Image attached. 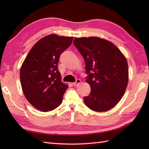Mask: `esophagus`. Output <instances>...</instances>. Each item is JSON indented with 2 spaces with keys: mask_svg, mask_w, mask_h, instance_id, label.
<instances>
[{
  "mask_svg": "<svg viewBox=\"0 0 149 149\" xmlns=\"http://www.w3.org/2000/svg\"><path fill=\"white\" fill-rule=\"evenodd\" d=\"M80 83H81V80L79 79H76V81H75V82H74V83L73 84H74V86H77V85L78 84H79Z\"/></svg>",
  "mask_w": 149,
  "mask_h": 149,
  "instance_id": "obj_1",
  "label": "esophagus"
}]
</instances>
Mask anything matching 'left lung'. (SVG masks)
Listing matches in <instances>:
<instances>
[{
	"label": "left lung",
	"instance_id": "obj_1",
	"mask_svg": "<svg viewBox=\"0 0 149 149\" xmlns=\"http://www.w3.org/2000/svg\"><path fill=\"white\" fill-rule=\"evenodd\" d=\"M74 44L84 59L86 81L91 87L84 97L85 105L97 112L113 108L127 86V59L113 43L100 38H75Z\"/></svg>",
	"mask_w": 149,
	"mask_h": 149
}]
</instances>
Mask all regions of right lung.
I'll list each match as a JSON object with an SVG mask.
<instances>
[{"label":"right lung","mask_w":149,"mask_h":149,"mask_svg":"<svg viewBox=\"0 0 149 149\" xmlns=\"http://www.w3.org/2000/svg\"><path fill=\"white\" fill-rule=\"evenodd\" d=\"M73 38L56 34L43 37L32 47L22 63L20 77L24 95L42 111H50L61 104L68 85L61 82L58 63Z\"/></svg>","instance_id":"1"}]
</instances>
